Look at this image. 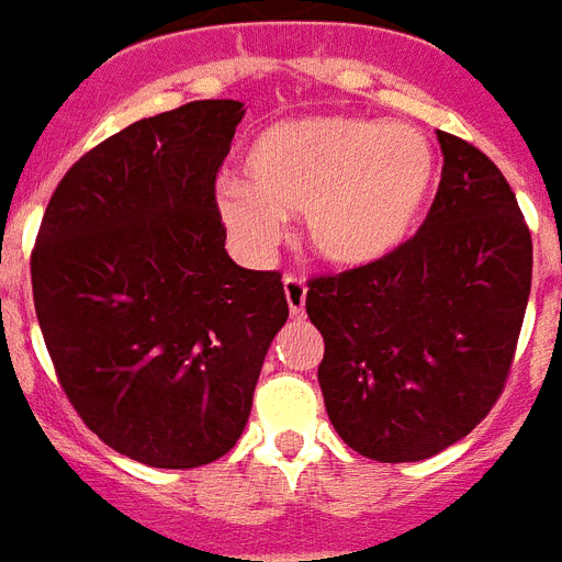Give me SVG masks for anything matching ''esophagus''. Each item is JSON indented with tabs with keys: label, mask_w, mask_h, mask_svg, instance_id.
I'll return each instance as SVG.
<instances>
[{
	"label": "esophagus",
	"mask_w": 562,
	"mask_h": 562,
	"mask_svg": "<svg viewBox=\"0 0 562 562\" xmlns=\"http://www.w3.org/2000/svg\"><path fill=\"white\" fill-rule=\"evenodd\" d=\"M282 291H285V303H289L291 317H303L306 312V285L300 277H285L282 280Z\"/></svg>",
	"instance_id": "34e87169"
}]
</instances>
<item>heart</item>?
<instances>
[{
  "instance_id": "b5f03b06",
  "label": "heart",
  "mask_w": 562,
  "mask_h": 562,
  "mask_svg": "<svg viewBox=\"0 0 562 562\" xmlns=\"http://www.w3.org/2000/svg\"><path fill=\"white\" fill-rule=\"evenodd\" d=\"M238 180H224L215 210L250 256L282 233L280 212H297L321 262L368 268L400 250L435 192V148L417 127L356 116H297L250 139Z\"/></svg>"
}]
</instances>
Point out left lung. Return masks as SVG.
<instances>
[{
    "label": "left lung",
    "mask_w": 562,
    "mask_h": 562,
    "mask_svg": "<svg viewBox=\"0 0 562 562\" xmlns=\"http://www.w3.org/2000/svg\"><path fill=\"white\" fill-rule=\"evenodd\" d=\"M437 143L443 175L417 236L306 294L326 414L382 463L426 461L487 417L531 294V233L505 175L458 136Z\"/></svg>",
    "instance_id": "8db88e82"
}]
</instances>
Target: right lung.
I'll return each mask as SVG.
<instances>
[{"label": "right lung", "instance_id": "1", "mask_svg": "<svg viewBox=\"0 0 562 562\" xmlns=\"http://www.w3.org/2000/svg\"><path fill=\"white\" fill-rule=\"evenodd\" d=\"M241 119V101H192L95 145L57 183L31 256L66 396L110 449L157 470L236 446L289 321L280 273L233 262L215 210Z\"/></svg>", "mask_w": 562, "mask_h": 562}]
</instances>
